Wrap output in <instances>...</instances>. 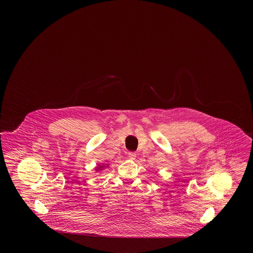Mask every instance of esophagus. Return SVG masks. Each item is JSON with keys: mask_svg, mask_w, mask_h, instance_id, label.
<instances>
[{"mask_svg": "<svg viewBox=\"0 0 253 253\" xmlns=\"http://www.w3.org/2000/svg\"><path fill=\"white\" fill-rule=\"evenodd\" d=\"M128 157H129L130 159H134V158L136 157V154L133 153V152H130V153H128Z\"/></svg>", "mask_w": 253, "mask_h": 253, "instance_id": "esophagus-1", "label": "esophagus"}]
</instances>
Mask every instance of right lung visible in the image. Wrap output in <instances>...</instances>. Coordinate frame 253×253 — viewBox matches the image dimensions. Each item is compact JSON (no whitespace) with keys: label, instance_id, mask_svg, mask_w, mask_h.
I'll return each instance as SVG.
<instances>
[{"label":"right lung","instance_id":"1","mask_svg":"<svg viewBox=\"0 0 253 253\" xmlns=\"http://www.w3.org/2000/svg\"><path fill=\"white\" fill-rule=\"evenodd\" d=\"M106 166H104V165H102V166H98V167H96V170H101L102 169L105 168Z\"/></svg>","mask_w":253,"mask_h":253}]
</instances>
